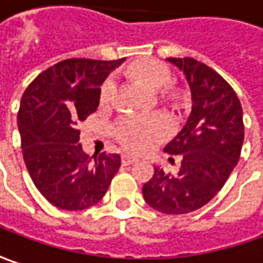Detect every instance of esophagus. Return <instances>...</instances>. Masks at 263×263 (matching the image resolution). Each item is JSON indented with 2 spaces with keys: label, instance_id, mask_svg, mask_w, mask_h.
<instances>
[{
  "label": "esophagus",
  "instance_id": "esophagus-1",
  "mask_svg": "<svg viewBox=\"0 0 263 263\" xmlns=\"http://www.w3.org/2000/svg\"><path fill=\"white\" fill-rule=\"evenodd\" d=\"M137 161V157H134L131 154H123L122 156V163L123 164H132Z\"/></svg>",
  "mask_w": 263,
  "mask_h": 263
}]
</instances>
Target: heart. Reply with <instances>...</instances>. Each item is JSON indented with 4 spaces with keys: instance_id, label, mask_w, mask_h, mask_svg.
<instances>
[{
    "instance_id": "obj_1",
    "label": "heart",
    "mask_w": 263,
    "mask_h": 263,
    "mask_svg": "<svg viewBox=\"0 0 263 263\" xmlns=\"http://www.w3.org/2000/svg\"><path fill=\"white\" fill-rule=\"evenodd\" d=\"M134 76L153 90H164L172 83L170 69L157 61H147L134 68ZM116 90L115 77L107 78L100 90V100L106 103ZM116 137L125 147L134 151H144L167 137L172 131V121L163 114L126 115L116 123Z\"/></svg>"
}]
</instances>
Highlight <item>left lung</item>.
<instances>
[{
	"label": "left lung",
	"instance_id": "obj_1",
	"mask_svg": "<svg viewBox=\"0 0 263 263\" xmlns=\"http://www.w3.org/2000/svg\"><path fill=\"white\" fill-rule=\"evenodd\" d=\"M185 74L192 110L164 151L180 156L176 175L154 166L145 202L164 214H187L210 202L237 164L245 138L239 97L224 78L194 58H167Z\"/></svg>",
	"mask_w": 263,
	"mask_h": 263
}]
</instances>
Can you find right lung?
Masks as SVG:
<instances>
[{
  "label": "right lung",
  "mask_w": 263,
  "mask_h": 263,
  "mask_svg": "<svg viewBox=\"0 0 263 263\" xmlns=\"http://www.w3.org/2000/svg\"><path fill=\"white\" fill-rule=\"evenodd\" d=\"M123 61L65 59L39 74L22 97L17 125L26 167L61 210L97 204L121 167L119 154H86L77 125L96 112L100 86Z\"/></svg>",
  "instance_id": "1"
}]
</instances>
